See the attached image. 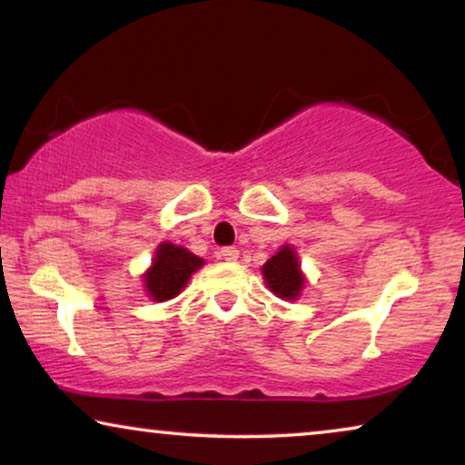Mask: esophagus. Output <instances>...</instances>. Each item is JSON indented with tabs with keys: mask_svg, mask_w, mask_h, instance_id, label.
Masks as SVG:
<instances>
[{
	"mask_svg": "<svg viewBox=\"0 0 465 465\" xmlns=\"http://www.w3.org/2000/svg\"><path fill=\"white\" fill-rule=\"evenodd\" d=\"M220 256L228 260V262H234V260H239V250L237 247H222Z\"/></svg>",
	"mask_w": 465,
	"mask_h": 465,
	"instance_id": "34e87169",
	"label": "esophagus"
}]
</instances>
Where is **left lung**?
<instances>
[{"instance_id": "obj_1", "label": "left lung", "mask_w": 465, "mask_h": 465, "mask_svg": "<svg viewBox=\"0 0 465 465\" xmlns=\"http://www.w3.org/2000/svg\"><path fill=\"white\" fill-rule=\"evenodd\" d=\"M262 279L272 294L282 301H298L307 277L301 269V260L292 245H282L275 256L262 264Z\"/></svg>"}]
</instances>
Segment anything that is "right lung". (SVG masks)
I'll list each match as a JSON object with an SVG mask.
<instances>
[{"label":"right lung","mask_w":465,"mask_h":465,"mask_svg":"<svg viewBox=\"0 0 465 465\" xmlns=\"http://www.w3.org/2000/svg\"><path fill=\"white\" fill-rule=\"evenodd\" d=\"M203 264L205 260L194 256L186 247L163 241L156 247L150 269L142 275L145 294L154 302L171 301L186 288L193 272L199 271Z\"/></svg>","instance_id":"obj_1"}]
</instances>
